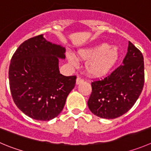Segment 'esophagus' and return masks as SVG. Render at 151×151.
I'll return each mask as SVG.
<instances>
[{
    "label": "esophagus",
    "mask_w": 151,
    "mask_h": 151,
    "mask_svg": "<svg viewBox=\"0 0 151 151\" xmlns=\"http://www.w3.org/2000/svg\"><path fill=\"white\" fill-rule=\"evenodd\" d=\"M83 82H84V80L82 78H80V77H77V80H76V83H77V85L81 84V83H83Z\"/></svg>",
    "instance_id": "obj_1"
}]
</instances>
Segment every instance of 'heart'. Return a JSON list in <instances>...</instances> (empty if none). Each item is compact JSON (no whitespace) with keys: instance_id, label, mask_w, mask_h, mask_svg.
<instances>
[{"instance_id":"b5f03b06","label":"heart","mask_w":151,"mask_h":151,"mask_svg":"<svg viewBox=\"0 0 151 151\" xmlns=\"http://www.w3.org/2000/svg\"><path fill=\"white\" fill-rule=\"evenodd\" d=\"M80 59L87 60L86 69L93 77H102L110 72L118 62L120 53L116 46L101 43L88 48L79 49L77 52ZM67 59L72 65H77L78 59L71 53L67 54Z\"/></svg>"}]
</instances>
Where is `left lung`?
<instances>
[{"mask_svg": "<svg viewBox=\"0 0 151 151\" xmlns=\"http://www.w3.org/2000/svg\"><path fill=\"white\" fill-rule=\"evenodd\" d=\"M144 82L143 55L129 41L122 65L103 80L91 83L92 92L88 106L93 114L100 118L119 117L137 102Z\"/></svg>", "mask_w": 151, "mask_h": 151, "instance_id": "8db88e82", "label": "left lung"}]
</instances>
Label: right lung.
<instances>
[{
  "label": "right lung",
  "instance_id": "add662e5",
  "mask_svg": "<svg viewBox=\"0 0 151 151\" xmlns=\"http://www.w3.org/2000/svg\"><path fill=\"white\" fill-rule=\"evenodd\" d=\"M65 48L40 35L21 43L13 55L10 91L17 108L29 117L49 121L63 109L77 78L60 73L59 58L65 59Z\"/></svg>",
  "mask_w": 151,
  "mask_h": 151
}]
</instances>
